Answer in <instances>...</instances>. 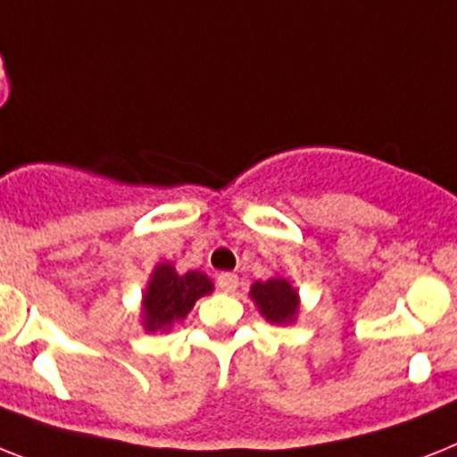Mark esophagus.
Here are the masks:
<instances>
[{
    "label": "esophagus",
    "instance_id": "1",
    "mask_svg": "<svg viewBox=\"0 0 457 457\" xmlns=\"http://www.w3.org/2000/svg\"><path fill=\"white\" fill-rule=\"evenodd\" d=\"M217 287L221 292H233L237 287V275L236 273H220L217 275Z\"/></svg>",
    "mask_w": 457,
    "mask_h": 457
}]
</instances>
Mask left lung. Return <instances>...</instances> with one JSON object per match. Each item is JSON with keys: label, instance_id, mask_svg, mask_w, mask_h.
<instances>
[{"label": "left lung", "instance_id": "8db88e82", "mask_svg": "<svg viewBox=\"0 0 457 457\" xmlns=\"http://www.w3.org/2000/svg\"><path fill=\"white\" fill-rule=\"evenodd\" d=\"M250 296L270 324H292L299 315V294L292 287V282L280 275H275L270 280L254 282Z\"/></svg>", "mask_w": 457, "mask_h": 457}]
</instances>
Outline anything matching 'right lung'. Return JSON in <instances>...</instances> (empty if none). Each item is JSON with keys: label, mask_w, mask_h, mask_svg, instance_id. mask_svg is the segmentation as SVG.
I'll use <instances>...</instances> for the list:
<instances>
[{"label": "right lung", "mask_w": 457, "mask_h": 457, "mask_svg": "<svg viewBox=\"0 0 457 457\" xmlns=\"http://www.w3.org/2000/svg\"><path fill=\"white\" fill-rule=\"evenodd\" d=\"M214 289L212 280L201 270L179 275L172 263H158L142 296V318L146 331H168L182 322L194 303Z\"/></svg>", "instance_id": "add662e5"}]
</instances>
